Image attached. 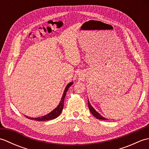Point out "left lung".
<instances>
[{"label":"left lung","instance_id":"left-lung-1","mask_svg":"<svg viewBox=\"0 0 149 149\" xmlns=\"http://www.w3.org/2000/svg\"><path fill=\"white\" fill-rule=\"evenodd\" d=\"M88 107H89L91 113L92 114V115L95 117V118H97V119H100V120H107V118H104V117H103L102 115H100V113H98L97 111L92 106H91V105L90 103L89 100H88Z\"/></svg>","mask_w":149,"mask_h":149}]
</instances>
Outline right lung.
I'll return each mask as SVG.
<instances>
[{
	"instance_id": "add662e5",
	"label": "right lung",
	"mask_w": 149,
	"mask_h": 149,
	"mask_svg": "<svg viewBox=\"0 0 149 149\" xmlns=\"http://www.w3.org/2000/svg\"><path fill=\"white\" fill-rule=\"evenodd\" d=\"M73 83H74V82H70V83L66 85V86L64 90V92H63L61 100H60L58 106H57L54 109L52 110V111H50L49 113L47 114V115H45L42 116L37 117V118H31V117H28L27 116H26L27 118L29 119H31V120H37V121H46V120H50L55 119L56 118H57V117H58L60 115V114H61V113L63 111V106H64V100H65V97L66 94V91H68V88L72 86Z\"/></svg>"
}]
</instances>
